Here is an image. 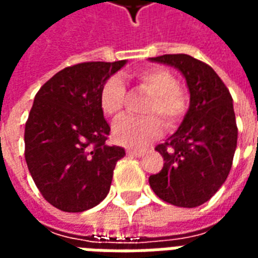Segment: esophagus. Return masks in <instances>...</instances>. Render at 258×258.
Listing matches in <instances>:
<instances>
[{
	"label": "esophagus",
	"instance_id": "obj_1",
	"mask_svg": "<svg viewBox=\"0 0 258 258\" xmlns=\"http://www.w3.org/2000/svg\"><path fill=\"white\" fill-rule=\"evenodd\" d=\"M125 152H127L128 155H131V156L140 157L141 155H144V152L142 151H137V149H131V148H127V149H125Z\"/></svg>",
	"mask_w": 258,
	"mask_h": 258
}]
</instances>
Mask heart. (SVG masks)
<instances>
[{"label": "heart", "instance_id": "heart-1", "mask_svg": "<svg viewBox=\"0 0 258 258\" xmlns=\"http://www.w3.org/2000/svg\"><path fill=\"white\" fill-rule=\"evenodd\" d=\"M140 90L152 94L144 106L145 117H124L113 125V138L118 144L142 146L162 134L163 124L168 130L175 128L186 113V96L179 90L177 77L163 68L137 70L128 76ZM102 112L117 118L127 103V88L123 80L113 76L103 83L99 92ZM160 118V120L158 118Z\"/></svg>", "mask_w": 258, "mask_h": 258}]
</instances>
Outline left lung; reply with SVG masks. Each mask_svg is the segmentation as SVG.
<instances>
[{
  "mask_svg": "<svg viewBox=\"0 0 258 258\" xmlns=\"http://www.w3.org/2000/svg\"><path fill=\"white\" fill-rule=\"evenodd\" d=\"M151 60L184 74L190 103L179 128L155 148L164 164L149 177V185L170 205L198 207L221 188L232 167L238 142L232 96L209 64L190 55H162Z\"/></svg>",
  "mask_w": 258,
  "mask_h": 258,
  "instance_id": "8db88e82",
  "label": "left lung"
}]
</instances>
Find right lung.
<instances>
[{
    "label": "right lung",
    "mask_w": 258,
    "mask_h": 258,
    "mask_svg": "<svg viewBox=\"0 0 258 258\" xmlns=\"http://www.w3.org/2000/svg\"><path fill=\"white\" fill-rule=\"evenodd\" d=\"M125 60L83 62L64 68L38 90L25 128V157L44 199L68 213L99 205L113 170L125 155L106 145L110 127L99 92Z\"/></svg>",
    "instance_id": "1"
}]
</instances>
